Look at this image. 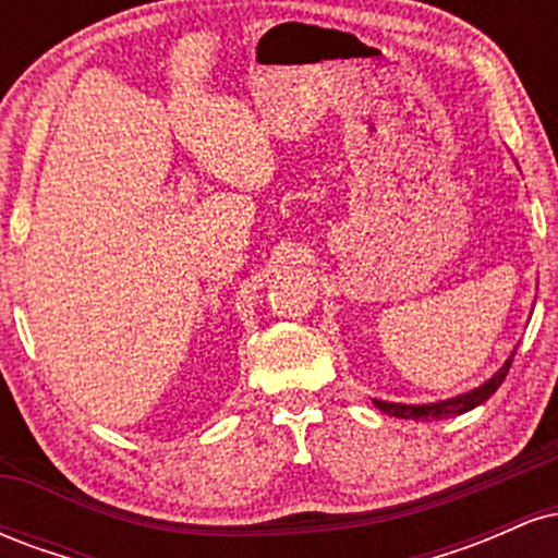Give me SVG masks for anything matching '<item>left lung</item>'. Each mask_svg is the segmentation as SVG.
<instances>
[{"label":"left lung","mask_w":558,"mask_h":558,"mask_svg":"<svg viewBox=\"0 0 558 558\" xmlns=\"http://www.w3.org/2000/svg\"><path fill=\"white\" fill-rule=\"evenodd\" d=\"M514 360V356H511ZM511 360H506V364L501 369H498L496 375L490 377L488 383H483V386L470 390V393H462L457 396V399H448V401H438V403H425V407H407V403H388V401H375L377 409L380 412L390 414V417H401V420H446V417H457V414H464L470 412V409L480 407L483 401H488L493 393H496L498 386L504 383V377L509 375V367H511Z\"/></svg>","instance_id":"left-lung-1"}]
</instances>
